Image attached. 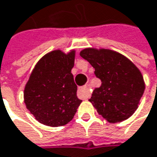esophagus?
Returning <instances> with one entry per match:
<instances>
[{
    "label": "esophagus",
    "instance_id": "34e87169",
    "mask_svg": "<svg viewBox=\"0 0 157 157\" xmlns=\"http://www.w3.org/2000/svg\"><path fill=\"white\" fill-rule=\"evenodd\" d=\"M78 95L82 97V98H89L90 97V89L89 86H84V87H81L78 90Z\"/></svg>",
    "mask_w": 157,
    "mask_h": 157
}]
</instances>
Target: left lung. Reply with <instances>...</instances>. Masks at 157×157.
<instances>
[{"instance_id":"obj_1","label":"left lung","mask_w":157,"mask_h":157,"mask_svg":"<svg viewBox=\"0 0 157 157\" xmlns=\"http://www.w3.org/2000/svg\"><path fill=\"white\" fill-rule=\"evenodd\" d=\"M80 56L92 64L96 77L101 81L89 100L98 113L110 123L128 119L145 91L138 68L121 54L109 49L85 48Z\"/></svg>"}]
</instances>
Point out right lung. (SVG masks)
Here are the masks:
<instances>
[{
  "label": "right lung",
  "instance_id": "1",
  "mask_svg": "<svg viewBox=\"0 0 157 157\" xmlns=\"http://www.w3.org/2000/svg\"><path fill=\"white\" fill-rule=\"evenodd\" d=\"M74 64V50L52 51L36 64L25 86L24 101L38 122L60 127L73 120L82 102L71 73Z\"/></svg>",
  "mask_w": 157,
  "mask_h": 157
}]
</instances>
